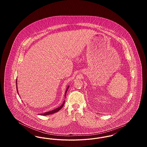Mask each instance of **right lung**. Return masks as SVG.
<instances>
[{"instance_id":"add662e5","label":"right lung","mask_w":147,"mask_h":147,"mask_svg":"<svg viewBox=\"0 0 147 147\" xmlns=\"http://www.w3.org/2000/svg\"><path fill=\"white\" fill-rule=\"evenodd\" d=\"M16 84H17V79H16ZM69 86H68L67 87V90H66L65 92V95H66L67 91H68V88H69ZM16 90H17V92H18V89H17V86H16ZM64 101H64L63 104L61 105V106H59V107H57V109H54V110H52V111H49V112H45V113H42V114H40V115H43V116H47V115H51V114H52V113H56V112H58V111H59V110L63 107V106H64Z\"/></svg>"}]
</instances>
